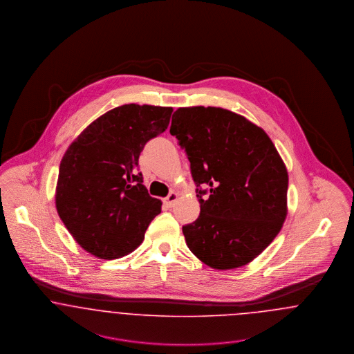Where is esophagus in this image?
Here are the masks:
<instances>
[{
	"label": "esophagus",
	"instance_id": "obj_1",
	"mask_svg": "<svg viewBox=\"0 0 354 354\" xmlns=\"http://www.w3.org/2000/svg\"><path fill=\"white\" fill-rule=\"evenodd\" d=\"M177 198H178V194H177L176 192H170L168 197L164 200V204L167 205L168 207H171V206L174 205V203L177 201Z\"/></svg>",
	"mask_w": 354,
	"mask_h": 354
}]
</instances>
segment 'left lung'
I'll return each instance as SVG.
<instances>
[{
    "label": "left lung",
    "mask_w": 354,
    "mask_h": 354,
    "mask_svg": "<svg viewBox=\"0 0 354 354\" xmlns=\"http://www.w3.org/2000/svg\"><path fill=\"white\" fill-rule=\"evenodd\" d=\"M170 134L185 149L200 201L198 218L183 226L190 252L218 270L254 260L288 213V170L269 136L214 106L178 108Z\"/></svg>",
    "instance_id": "obj_1"
}]
</instances>
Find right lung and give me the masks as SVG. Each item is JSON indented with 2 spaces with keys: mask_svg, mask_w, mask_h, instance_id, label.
<instances>
[{
  "mask_svg": "<svg viewBox=\"0 0 354 354\" xmlns=\"http://www.w3.org/2000/svg\"><path fill=\"white\" fill-rule=\"evenodd\" d=\"M171 108L128 104L102 114L65 151L56 207L88 253L115 260L144 241L161 201L150 197L138 171L145 144L168 128Z\"/></svg>",
  "mask_w": 354,
  "mask_h": 354,
  "instance_id": "right-lung-1",
  "label": "right lung"
}]
</instances>
